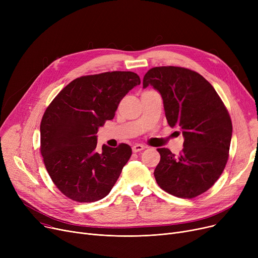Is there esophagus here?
I'll list each match as a JSON object with an SVG mask.
<instances>
[{
  "label": "esophagus",
  "instance_id": "34e87169",
  "mask_svg": "<svg viewBox=\"0 0 258 258\" xmlns=\"http://www.w3.org/2000/svg\"><path fill=\"white\" fill-rule=\"evenodd\" d=\"M144 148H145V146L142 145V144H135V145L133 146V152H134V153H138V152L143 151Z\"/></svg>",
  "mask_w": 258,
  "mask_h": 258
}]
</instances>
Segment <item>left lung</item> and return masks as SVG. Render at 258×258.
I'll return each instance as SVG.
<instances>
[{"label":"left lung","mask_w":258,"mask_h":258,"mask_svg":"<svg viewBox=\"0 0 258 258\" xmlns=\"http://www.w3.org/2000/svg\"><path fill=\"white\" fill-rule=\"evenodd\" d=\"M147 86L160 92L169 126L179 127L184 136L179 156L168 148L157 150L158 185L183 199L204 194L221 177L229 158L232 122L227 107L204 77L186 68H152L143 78V88Z\"/></svg>","instance_id":"left-lung-1"}]
</instances>
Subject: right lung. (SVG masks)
Instances as JSON below:
<instances>
[{
    "label": "right lung",
    "instance_id": "right-lung-1",
    "mask_svg": "<svg viewBox=\"0 0 258 258\" xmlns=\"http://www.w3.org/2000/svg\"><path fill=\"white\" fill-rule=\"evenodd\" d=\"M134 72L78 77L48 105L40 122V154L52 182L75 202H96L110 194L132 156L125 143L96 151L98 128L115 116L121 99L140 85Z\"/></svg>",
    "mask_w": 258,
    "mask_h": 258
}]
</instances>
